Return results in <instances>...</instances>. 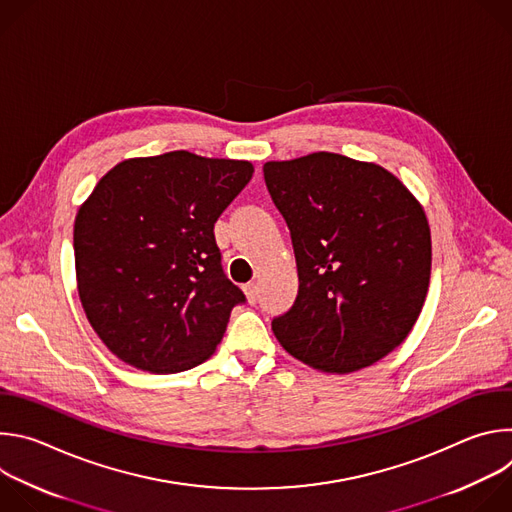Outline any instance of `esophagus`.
<instances>
[{"instance_id":"34e87169","label":"esophagus","mask_w":512,"mask_h":512,"mask_svg":"<svg viewBox=\"0 0 512 512\" xmlns=\"http://www.w3.org/2000/svg\"><path fill=\"white\" fill-rule=\"evenodd\" d=\"M245 294H247L251 304H257V300H259V285L257 283H247L245 285Z\"/></svg>"}]
</instances>
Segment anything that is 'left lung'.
<instances>
[{"instance_id":"left-lung-1","label":"left lung","mask_w":512,"mask_h":512,"mask_svg":"<svg viewBox=\"0 0 512 512\" xmlns=\"http://www.w3.org/2000/svg\"><path fill=\"white\" fill-rule=\"evenodd\" d=\"M263 178L300 279L271 322L277 340L320 371L371 367L407 338L427 296L423 208L385 168L328 152L267 162Z\"/></svg>"}]
</instances>
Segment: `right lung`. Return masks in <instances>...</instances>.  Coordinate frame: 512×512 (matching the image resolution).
I'll return each mask as SVG.
<instances>
[{"mask_svg":"<svg viewBox=\"0 0 512 512\" xmlns=\"http://www.w3.org/2000/svg\"><path fill=\"white\" fill-rule=\"evenodd\" d=\"M253 166L170 152L117 164L75 221L85 314L123 362L180 373L223 340L247 302L227 277L214 223L249 184Z\"/></svg>","mask_w":512,"mask_h":512,"instance_id":"1","label":"right lung"}]
</instances>
